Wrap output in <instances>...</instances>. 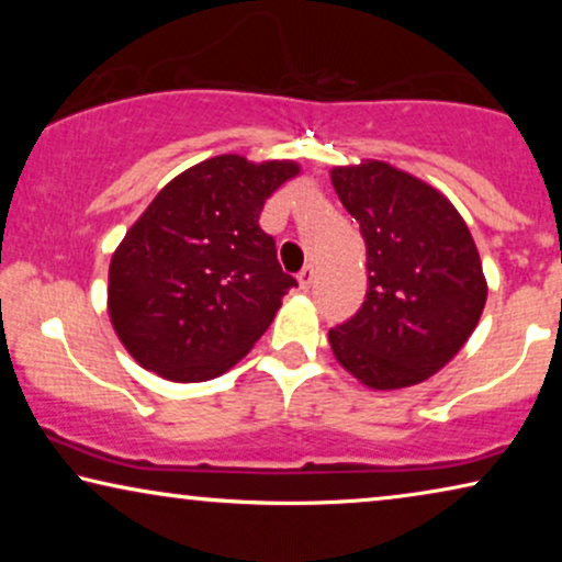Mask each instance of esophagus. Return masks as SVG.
I'll return each mask as SVG.
<instances>
[{
	"label": "esophagus",
	"mask_w": 562,
	"mask_h": 562,
	"mask_svg": "<svg viewBox=\"0 0 562 562\" xmlns=\"http://www.w3.org/2000/svg\"><path fill=\"white\" fill-rule=\"evenodd\" d=\"M314 266H304L302 271H299V276H296V281H299V286L302 289H310L312 286V281H314Z\"/></svg>",
	"instance_id": "1"
}]
</instances>
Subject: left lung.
Instances as JSON below:
<instances>
[{
	"instance_id": "1",
	"label": "left lung",
	"mask_w": 562,
	"mask_h": 562,
	"mask_svg": "<svg viewBox=\"0 0 562 562\" xmlns=\"http://www.w3.org/2000/svg\"><path fill=\"white\" fill-rule=\"evenodd\" d=\"M329 179L368 252L366 302L329 329V348L368 389L417 386L458 356L486 306L471 229L442 191L383 160L335 166Z\"/></svg>"
}]
</instances>
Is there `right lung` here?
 Segmentation results:
<instances>
[{
  "label": "right lung",
  "mask_w": 562,
  "mask_h": 562,
  "mask_svg": "<svg viewBox=\"0 0 562 562\" xmlns=\"http://www.w3.org/2000/svg\"><path fill=\"white\" fill-rule=\"evenodd\" d=\"M296 160L225 153L158 191L110 260L106 310L120 342L160 379H217L248 356L296 281L258 225Z\"/></svg>",
  "instance_id": "add662e5"
}]
</instances>
